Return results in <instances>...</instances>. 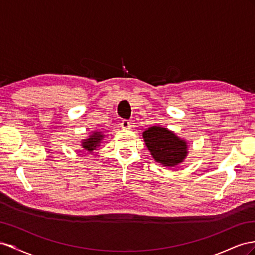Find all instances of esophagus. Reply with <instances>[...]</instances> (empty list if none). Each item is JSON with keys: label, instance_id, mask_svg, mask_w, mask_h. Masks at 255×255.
<instances>
[{"label": "esophagus", "instance_id": "obj_1", "mask_svg": "<svg viewBox=\"0 0 255 255\" xmlns=\"http://www.w3.org/2000/svg\"><path fill=\"white\" fill-rule=\"evenodd\" d=\"M121 127L123 128V129H126V130H129V129H131V124H130V122L129 121H127V120H123L122 122H121Z\"/></svg>", "mask_w": 255, "mask_h": 255}]
</instances>
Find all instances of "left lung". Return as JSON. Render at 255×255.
Returning a JSON list of instances; mask_svg holds the SVG:
<instances>
[{
  "instance_id": "1",
  "label": "left lung",
  "mask_w": 255,
  "mask_h": 255,
  "mask_svg": "<svg viewBox=\"0 0 255 255\" xmlns=\"http://www.w3.org/2000/svg\"><path fill=\"white\" fill-rule=\"evenodd\" d=\"M143 140L155 161L165 168H175L188 156V143L168 128L160 125L148 127Z\"/></svg>"
}]
</instances>
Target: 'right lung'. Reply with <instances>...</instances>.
<instances>
[{"instance_id":"1","label":"right lung","mask_w":255,"mask_h":255,"mask_svg":"<svg viewBox=\"0 0 255 255\" xmlns=\"http://www.w3.org/2000/svg\"><path fill=\"white\" fill-rule=\"evenodd\" d=\"M105 134L103 131L100 130H95V131L91 132V134L86 137V139H83L81 141V147L83 150H86L89 152H93L94 150H96L97 148L100 147L101 142L105 139Z\"/></svg>"}]
</instances>
